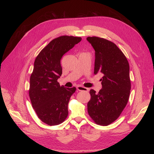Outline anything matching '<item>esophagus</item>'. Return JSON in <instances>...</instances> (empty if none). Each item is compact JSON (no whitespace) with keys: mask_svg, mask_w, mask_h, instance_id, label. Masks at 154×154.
Returning <instances> with one entry per match:
<instances>
[{"mask_svg":"<svg viewBox=\"0 0 154 154\" xmlns=\"http://www.w3.org/2000/svg\"><path fill=\"white\" fill-rule=\"evenodd\" d=\"M77 89L79 91H86V92H87L88 91V89L87 88H85V87H83V86H78L77 87Z\"/></svg>","mask_w":154,"mask_h":154,"instance_id":"obj_1","label":"esophagus"}]
</instances>
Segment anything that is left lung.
<instances>
[{
    "mask_svg": "<svg viewBox=\"0 0 154 154\" xmlns=\"http://www.w3.org/2000/svg\"><path fill=\"white\" fill-rule=\"evenodd\" d=\"M86 40L95 51L94 74L102 76L99 92L90 91L88 112L97 124L106 126L118 119L127 103L131 89L129 64L113 42L96 36Z\"/></svg>",
    "mask_w": 154,
    "mask_h": 154,
    "instance_id": "obj_1",
    "label": "left lung"
}]
</instances>
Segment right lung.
Returning <instances> with one entry per match:
<instances>
[{"mask_svg": "<svg viewBox=\"0 0 154 154\" xmlns=\"http://www.w3.org/2000/svg\"><path fill=\"white\" fill-rule=\"evenodd\" d=\"M82 38L62 36L51 41L36 57L30 79L29 96L38 118L49 125L62 123L68 115V105L76 88L60 86L63 55Z\"/></svg>", "mask_w": 154, "mask_h": 154, "instance_id": "obj_1", "label": "right lung"}]
</instances>
